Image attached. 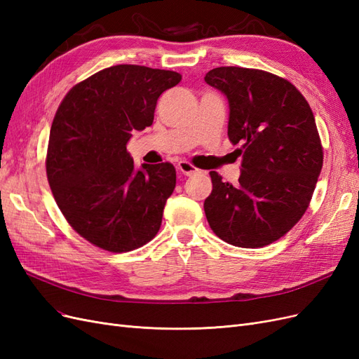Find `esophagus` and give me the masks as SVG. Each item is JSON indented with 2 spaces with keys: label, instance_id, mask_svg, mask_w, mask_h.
Masks as SVG:
<instances>
[{
  "label": "esophagus",
  "instance_id": "esophagus-1",
  "mask_svg": "<svg viewBox=\"0 0 359 359\" xmlns=\"http://www.w3.org/2000/svg\"><path fill=\"white\" fill-rule=\"evenodd\" d=\"M177 169H178V172H181L182 175H186V177H191V175H194V173H198V172H201L198 168H194L191 163H189V161H180L178 165H177Z\"/></svg>",
  "mask_w": 359,
  "mask_h": 359
}]
</instances>
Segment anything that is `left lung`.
Wrapping results in <instances>:
<instances>
[{"label": "left lung", "instance_id": "8db88e82", "mask_svg": "<svg viewBox=\"0 0 359 359\" xmlns=\"http://www.w3.org/2000/svg\"><path fill=\"white\" fill-rule=\"evenodd\" d=\"M205 82L229 102L227 136L243 154L236 186L210 172L203 210L212 232L236 247H265L307 211L323 165L310 104L289 81L244 67H217Z\"/></svg>", "mask_w": 359, "mask_h": 359}]
</instances>
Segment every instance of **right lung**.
Wrapping results in <instances>:
<instances>
[{
  "label": "right lung",
  "mask_w": 359,
  "mask_h": 359,
  "mask_svg": "<svg viewBox=\"0 0 359 359\" xmlns=\"http://www.w3.org/2000/svg\"><path fill=\"white\" fill-rule=\"evenodd\" d=\"M180 82L177 72L119 64L76 83L62 99L46 175L62 215L95 247L132 252L157 235L177 172L168 161L136 169L127 142L153 124L158 97Z\"/></svg>",
  "instance_id": "add662e5"
}]
</instances>
